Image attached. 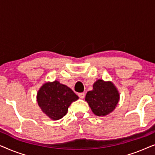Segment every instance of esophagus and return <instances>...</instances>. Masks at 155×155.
<instances>
[{
	"label": "esophagus",
	"mask_w": 155,
	"mask_h": 155,
	"mask_svg": "<svg viewBox=\"0 0 155 155\" xmlns=\"http://www.w3.org/2000/svg\"><path fill=\"white\" fill-rule=\"evenodd\" d=\"M78 96H79L80 98L84 99V93H83V92L79 93V94H78Z\"/></svg>",
	"instance_id": "1"
}]
</instances>
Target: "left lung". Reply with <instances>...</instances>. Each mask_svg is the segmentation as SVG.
Masks as SVG:
<instances>
[{"label": "left lung", "mask_w": 155, "mask_h": 155, "mask_svg": "<svg viewBox=\"0 0 155 155\" xmlns=\"http://www.w3.org/2000/svg\"><path fill=\"white\" fill-rule=\"evenodd\" d=\"M120 94L111 81L99 79L93 84L92 90L89 91L85 96L92 111L96 116H105L111 113L117 106Z\"/></svg>", "instance_id": "obj_1"}]
</instances>
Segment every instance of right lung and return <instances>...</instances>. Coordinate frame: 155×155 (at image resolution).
I'll use <instances>...</instances> for the list:
<instances>
[{"label":"right lung","mask_w":155,"mask_h":155,"mask_svg":"<svg viewBox=\"0 0 155 155\" xmlns=\"http://www.w3.org/2000/svg\"><path fill=\"white\" fill-rule=\"evenodd\" d=\"M79 99L73 90L57 80L45 82L37 94L38 105L51 120H59L68 113L72 102Z\"/></svg>","instance_id":"add662e5"}]
</instances>
